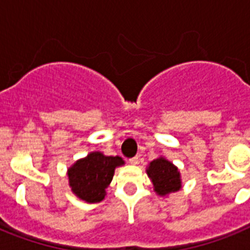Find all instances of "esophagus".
Here are the masks:
<instances>
[{"label":"esophagus","mask_w":250,"mask_h":250,"mask_svg":"<svg viewBox=\"0 0 250 250\" xmlns=\"http://www.w3.org/2000/svg\"><path fill=\"white\" fill-rule=\"evenodd\" d=\"M129 163L133 164V166H136V164H139V157H133L129 159Z\"/></svg>","instance_id":"esophagus-1"}]
</instances>
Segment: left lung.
<instances>
[{"mask_svg":"<svg viewBox=\"0 0 250 250\" xmlns=\"http://www.w3.org/2000/svg\"><path fill=\"white\" fill-rule=\"evenodd\" d=\"M146 173L154 185L158 195L164 196L181 188V174L178 168L166 158L159 157L150 162Z\"/></svg>","mask_w":250,"mask_h":250,"instance_id":"8db88e82","label":"left lung"}]
</instances>
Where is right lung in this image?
Segmentation results:
<instances>
[{"instance_id":"add662e5","label":"right lung","mask_w":250,"mask_h":250,"mask_svg":"<svg viewBox=\"0 0 250 250\" xmlns=\"http://www.w3.org/2000/svg\"><path fill=\"white\" fill-rule=\"evenodd\" d=\"M123 164L125 160L121 157H106L100 151H93L69 168V186L84 202H101L106 195L105 188L113 180L115 168Z\"/></svg>"}]
</instances>
